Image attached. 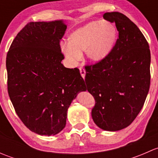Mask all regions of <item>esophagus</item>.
<instances>
[{"label":"esophagus","mask_w":158,"mask_h":158,"mask_svg":"<svg viewBox=\"0 0 158 158\" xmlns=\"http://www.w3.org/2000/svg\"><path fill=\"white\" fill-rule=\"evenodd\" d=\"M79 71H80L81 76H82V77L84 79V78H85V69H84V68H82V67H80V68H79Z\"/></svg>","instance_id":"esophagus-1"}]
</instances>
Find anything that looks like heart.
<instances>
[{
	"instance_id": "heart-1",
	"label": "heart",
	"mask_w": 158,
	"mask_h": 158,
	"mask_svg": "<svg viewBox=\"0 0 158 158\" xmlns=\"http://www.w3.org/2000/svg\"><path fill=\"white\" fill-rule=\"evenodd\" d=\"M117 30L107 21H92L78 28L69 36V43L61 42L60 47L66 59L73 66L78 63L85 51L94 62L104 60L114 47Z\"/></svg>"
}]
</instances>
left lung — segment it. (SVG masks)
<instances>
[{"mask_svg": "<svg viewBox=\"0 0 158 158\" xmlns=\"http://www.w3.org/2000/svg\"><path fill=\"white\" fill-rule=\"evenodd\" d=\"M115 23L118 39L107 57L85 66L87 90L95 100L92 117L95 125L109 131L132 123L145 102L151 82V52L139 28L123 14L106 13Z\"/></svg>", "mask_w": 158, "mask_h": 158, "instance_id": "8db88e82", "label": "left lung"}]
</instances>
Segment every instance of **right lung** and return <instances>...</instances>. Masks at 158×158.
Masks as SVG:
<instances>
[{
  "label": "right lung",
  "instance_id": "obj_1",
  "mask_svg": "<svg viewBox=\"0 0 158 158\" xmlns=\"http://www.w3.org/2000/svg\"><path fill=\"white\" fill-rule=\"evenodd\" d=\"M66 27L63 20L28 23L7 54L10 101L25 126L38 135L61 131L71 102L86 90L79 69L61 63L64 56L60 42Z\"/></svg>",
  "mask_w": 158,
  "mask_h": 158
}]
</instances>
